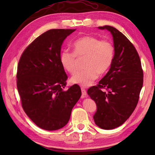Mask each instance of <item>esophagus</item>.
<instances>
[{
    "mask_svg": "<svg viewBox=\"0 0 155 155\" xmlns=\"http://www.w3.org/2000/svg\"><path fill=\"white\" fill-rule=\"evenodd\" d=\"M81 92H82V95L83 96H87V91L85 90V88L84 87H81Z\"/></svg>",
    "mask_w": 155,
    "mask_h": 155,
    "instance_id": "1",
    "label": "esophagus"
}]
</instances>
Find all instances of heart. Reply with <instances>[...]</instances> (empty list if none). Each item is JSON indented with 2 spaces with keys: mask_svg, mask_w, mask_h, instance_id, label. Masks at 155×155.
I'll return each instance as SVG.
<instances>
[{
  "mask_svg": "<svg viewBox=\"0 0 155 155\" xmlns=\"http://www.w3.org/2000/svg\"><path fill=\"white\" fill-rule=\"evenodd\" d=\"M74 52L65 49L60 53L62 67L74 74L78 69L77 58L85 57V70L79 71L70 78L71 83L88 87L98 78L99 74L105 73L114 61V47L109 40H101L94 36H83L72 44Z\"/></svg>",
  "mask_w": 155,
  "mask_h": 155,
  "instance_id": "heart-1",
  "label": "heart"
}]
</instances>
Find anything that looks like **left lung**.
Wrapping results in <instances>:
<instances>
[{
    "label": "left lung",
    "instance_id": "1",
    "mask_svg": "<svg viewBox=\"0 0 155 155\" xmlns=\"http://www.w3.org/2000/svg\"><path fill=\"white\" fill-rule=\"evenodd\" d=\"M98 28L111 33L114 57L109 72L87 94L96 104L95 124L111 130L122 125L137 106L143 86V70L137 52L127 37L111 26Z\"/></svg>",
    "mask_w": 155,
    "mask_h": 155
}]
</instances>
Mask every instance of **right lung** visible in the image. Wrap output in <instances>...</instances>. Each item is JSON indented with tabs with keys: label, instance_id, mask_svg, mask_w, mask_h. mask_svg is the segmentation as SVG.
<instances>
[{
	"label": "right lung",
	"instance_id": "1",
	"mask_svg": "<svg viewBox=\"0 0 155 155\" xmlns=\"http://www.w3.org/2000/svg\"><path fill=\"white\" fill-rule=\"evenodd\" d=\"M75 30L46 31L25 50L18 63L17 88L22 108L44 130L66 125L81 96L77 84L64 90L68 77L59 60L63 42Z\"/></svg>",
	"mask_w": 155,
	"mask_h": 155
}]
</instances>
